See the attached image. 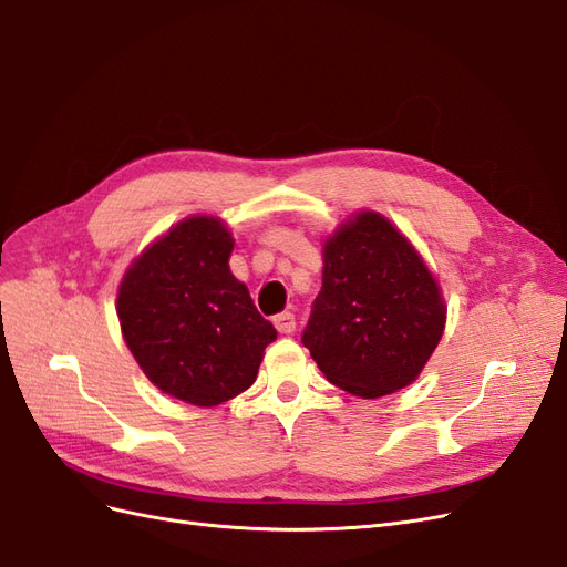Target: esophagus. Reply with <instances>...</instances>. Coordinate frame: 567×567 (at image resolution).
I'll return each mask as SVG.
<instances>
[{"label": "esophagus", "mask_w": 567, "mask_h": 567, "mask_svg": "<svg viewBox=\"0 0 567 567\" xmlns=\"http://www.w3.org/2000/svg\"><path fill=\"white\" fill-rule=\"evenodd\" d=\"M272 324H276V330L280 334H291L297 330V318H295V313H280L272 318Z\"/></svg>", "instance_id": "34e87169"}]
</instances>
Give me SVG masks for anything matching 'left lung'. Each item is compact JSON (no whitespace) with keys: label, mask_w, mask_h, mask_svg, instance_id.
I'll return each mask as SVG.
<instances>
[{"label":"left lung","mask_w":567,"mask_h":567,"mask_svg":"<svg viewBox=\"0 0 567 567\" xmlns=\"http://www.w3.org/2000/svg\"><path fill=\"white\" fill-rule=\"evenodd\" d=\"M303 346L334 386L381 398L410 386L445 330L431 270L386 216L358 212L322 247Z\"/></svg>","instance_id":"obj_1"}]
</instances>
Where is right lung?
<instances>
[{
  "label": "right lung",
  "mask_w": 567,
  "mask_h": 567,
  "mask_svg": "<svg viewBox=\"0 0 567 567\" xmlns=\"http://www.w3.org/2000/svg\"><path fill=\"white\" fill-rule=\"evenodd\" d=\"M233 235L216 216H190L124 272L117 316L132 355L159 391L214 408L247 391L278 332L228 259Z\"/></svg>",
  "instance_id": "obj_1"
}]
</instances>
